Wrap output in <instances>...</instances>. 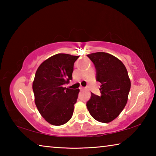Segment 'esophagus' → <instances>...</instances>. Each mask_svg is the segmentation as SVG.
I'll list each match as a JSON object with an SVG mask.
<instances>
[{
  "label": "esophagus",
  "mask_w": 156,
  "mask_h": 156,
  "mask_svg": "<svg viewBox=\"0 0 156 156\" xmlns=\"http://www.w3.org/2000/svg\"><path fill=\"white\" fill-rule=\"evenodd\" d=\"M79 89H80V90H83V89H84V87H80Z\"/></svg>",
  "instance_id": "esophagus-1"
}]
</instances>
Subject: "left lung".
Here are the masks:
<instances>
[{
    "instance_id": "8db88e82",
    "label": "left lung",
    "mask_w": 156,
    "mask_h": 156,
    "mask_svg": "<svg viewBox=\"0 0 156 156\" xmlns=\"http://www.w3.org/2000/svg\"><path fill=\"white\" fill-rule=\"evenodd\" d=\"M96 71V81L101 83L100 96L91 93L87 102L89 112L100 122H112L125 108L131 88L127 70L117 58L105 52L88 54Z\"/></svg>"
}]
</instances>
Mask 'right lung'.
Wrapping results in <instances>:
<instances>
[{
    "label": "right lung",
    "instance_id": "obj_1",
    "mask_svg": "<svg viewBox=\"0 0 156 156\" xmlns=\"http://www.w3.org/2000/svg\"><path fill=\"white\" fill-rule=\"evenodd\" d=\"M79 56L58 54L42 63L33 82L37 109L47 122L59 126L72 117L79 89L63 87L72 79L73 65Z\"/></svg>",
    "mask_w": 156,
    "mask_h": 156
}]
</instances>
